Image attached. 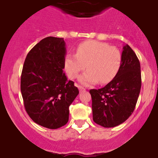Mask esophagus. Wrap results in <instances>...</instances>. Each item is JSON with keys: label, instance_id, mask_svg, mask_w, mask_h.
I'll list each match as a JSON object with an SVG mask.
<instances>
[{"label": "esophagus", "instance_id": "obj_1", "mask_svg": "<svg viewBox=\"0 0 158 158\" xmlns=\"http://www.w3.org/2000/svg\"><path fill=\"white\" fill-rule=\"evenodd\" d=\"M78 87H79V91H80V92L84 91V90H85V88H83V87H82V86H78Z\"/></svg>", "mask_w": 158, "mask_h": 158}]
</instances>
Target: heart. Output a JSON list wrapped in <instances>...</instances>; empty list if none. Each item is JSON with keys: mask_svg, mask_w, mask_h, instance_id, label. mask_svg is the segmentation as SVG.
<instances>
[{"mask_svg": "<svg viewBox=\"0 0 158 158\" xmlns=\"http://www.w3.org/2000/svg\"><path fill=\"white\" fill-rule=\"evenodd\" d=\"M86 66H85V65ZM121 65V53L117 48L98 41H86L78 45L76 54L68 53L64 58V69L70 79L79 77L82 85L97 82L106 84L114 79Z\"/></svg>", "mask_w": 158, "mask_h": 158, "instance_id": "b5f03b06", "label": "heart"}]
</instances>
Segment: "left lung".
Returning <instances> with one entry per match:
<instances>
[{
  "label": "left lung",
  "instance_id": "left-lung-1",
  "mask_svg": "<svg viewBox=\"0 0 158 158\" xmlns=\"http://www.w3.org/2000/svg\"><path fill=\"white\" fill-rule=\"evenodd\" d=\"M141 85L140 63L127 44L114 79L101 89L89 90L94 121L104 127H113L127 120L135 108Z\"/></svg>",
  "mask_w": 158,
  "mask_h": 158
}]
</instances>
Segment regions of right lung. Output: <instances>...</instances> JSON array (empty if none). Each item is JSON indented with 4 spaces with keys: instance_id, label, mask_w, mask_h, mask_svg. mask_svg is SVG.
<instances>
[{
    "instance_id": "right-lung-1",
    "label": "right lung",
    "mask_w": 158,
    "mask_h": 158,
    "mask_svg": "<svg viewBox=\"0 0 158 158\" xmlns=\"http://www.w3.org/2000/svg\"><path fill=\"white\" fill-rule=\"evenodd\" d=\"M64 38L47 37L31 49L24 61L20 89L24 107L34 122L57 129L69 121V106L79 89L65 76Z\"/></svg>"
}]
</instances>
